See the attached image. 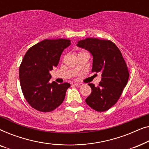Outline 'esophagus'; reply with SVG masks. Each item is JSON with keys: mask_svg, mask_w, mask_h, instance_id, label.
<instances>
[{"mask_svg": "<svg viewBox=\"0 0 149 149\" xmlns=\"http://www.w3.org/2000/svg\"><path fill=\"white\" fill-rule=\"evenodd\" d=\"M74 85H75L76 87H81L82 86V84L81 83H74Z\"/></svg>", "mask_w": 149, "mask_h": 149, "instance_id": "1", "label": "esophagus"}]
</instances>
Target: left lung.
I'll return each instance as SVG.
<instances>
[{
  "instance_id": "left-lung-1",
  "label": "left lung",
  "mask_w": 149,
  "mask_h": 149,
  "mask_svg": "<svg viewBox=\"0 0 149 149\" xmlns=\"http://www.w3.org/2000/svg\"><path fill=\"white\" fill-rule=\"evenodd\" d=\"M79 47L90 52L93 56V72H101L98 86L89 83L91 94L85 102L91 109L106 111L115 105L129 79L126 63L119 48L111 40L87 38L78 41Z\"/></svg>"
}]
</instances>
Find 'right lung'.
<instances>
[{
  "label": "right lung",
  "instance_id": "obj_1",
  "mask_svg": "<svg viewBox=\"0 0 149 149\" xmlns=\"http://www.w3.org/2000/svg\"><path fill=\"white\" fill-rule=\"evenodd\" d=\"M70 40H42L30 47L24 57L19 70L20 85L28 104L38 111L51 112L63 102L70 84L49 82L53 68L58 66L60 56Z\"/></svg>",
  "mask_w": 149,
  "mask_h": 149
}]
</instances>
